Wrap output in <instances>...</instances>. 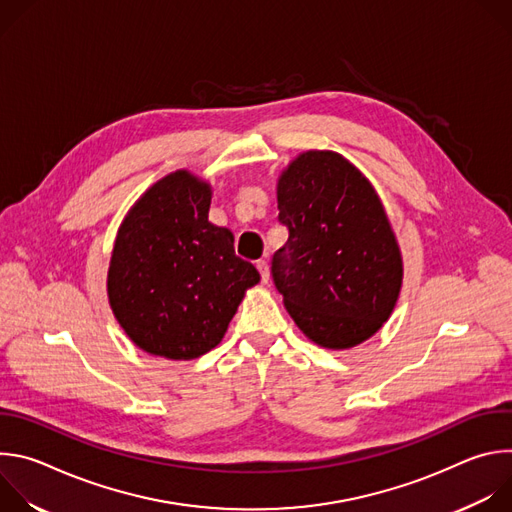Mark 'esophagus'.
I'll use <instances>...</instances> for the list:
<instances>
[{
	"mask_svg": "<svg viewBox=\"0 0 512 512\" xmlns=\"http://www.w3.org/2000/svg\"><path fill=\"white\" fill-rule=\"evenodd\" d=\"M255 267H257V271H259V275H261V281L263 283H267L269 281V267H267V261H257L255 263Z\"/></svg>",
	"mask_w": 512,
	"mask_h": 512,
	"instance_id": "esophagus-1",
	"label": "esophagus"
}]
</instances>
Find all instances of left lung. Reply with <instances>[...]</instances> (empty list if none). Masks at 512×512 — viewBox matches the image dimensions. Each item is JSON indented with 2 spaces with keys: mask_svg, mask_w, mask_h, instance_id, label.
Instances as JSON below:
<instances>
[{
  "mask_svg": "<svg viewBox=\"0 0 512 512\" xmlns=\"http://www.w3.org/2000/svg\"><path fill=\"white\" fill-rule=\"evenodd\" d=\"M277 221L287 243L271 277L298 328L324 348L371 338L399 298L403 261L385 208L334 152L298 156L277 182Z\"/></svg>",
  "mask_w": 512,
  "mask_h": 512,
  "instance_id": "8db88e82",
  "label": "left lung"
}]
</instances>
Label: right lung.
<instances>
[{"label":"right lung","mask_w":512,"mask_h":512,"mask_svg":"<svg viewBox=\"0 0 512 512\" xmlns=\"http://www.w3.org/2000/svg\"><path fill=\"white\" fill-rule=\"evenodd\" d=\"M210 186L178 170L145 192L119 229L107 291L115 318L145 352L190 360L223 340L259 271L233 233L208 223Z\"/></svg>","instance_id":"obj_1"}]
</instances>
